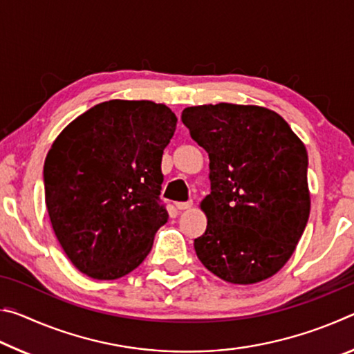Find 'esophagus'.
<instances>
[{
    "instance_id": "1",
    "label": "esophagus",
    "mask_w": 354,
    "mask_h": 354,
    "mask_svg": "<svg viewBox=\"0 0 354 354\" xmlns=\"http://www.w3.org/2000/svg\"><path fill=\"white\" fill-rule=\"evenodd\" d=\"M192 206H194V203H192V201H187V203H176L178 211H187V209H190Z\"/></svg>"
}]
</instances>
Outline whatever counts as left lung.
<instances>
[{
  "label": "left lung",
  "instance_id": "1",
  "mask_svg": "<svg viewBox=\"0 0 354 354\" xmlns=\"http://www.w3.org/2000/svg\"><path fill=\"white\" fill-rule=\"evenodd\" d=\"M183 123L209 154L206 232L195 251L232 284L272 278L295 251L310 212L308 151L289 123L253 104L185 107Z\"/></svg>",
  "mask_w": 354,
  "mask_h": 354
}]
</instances>
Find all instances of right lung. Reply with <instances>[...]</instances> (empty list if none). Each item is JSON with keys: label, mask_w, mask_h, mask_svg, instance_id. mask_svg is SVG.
Segmentation results:
<instances>
[{"label": "right lung", "mask_w": 354, "mask_h": 354, "mask_svg": "<svg viewBox=\"0 0 354 354\" xmlns=\"http://www.w3.org/2000/svg\"><path fill=\"white\" fill-rule=\"evenodd\" d=\"M178 118L165 104L109 100L62 129L46 154L45 203L71 263L98 281L140 266L169 220L162 154Z\"/></svg>", "instance_id": "add662e5"}]
</instances>
